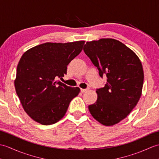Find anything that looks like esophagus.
<instances>
[{
    "instance_id": "obj_1",
    "label": "esophagus",
    "mask_w": 159,
    "mask_h": 159,
    "mask_svg": "<svg viewBox=\"0 0 159 159\" xmlns=\"http://www.w3.org/2000/svg\"><path fill=\"white\" fill-rule=\"evenodd\" d=\"M87 91V89H80V92H81L82 93H84V92H86Z\"/></svg>"
}]
</instances>
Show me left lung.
Segmentation results:
<instances>
[{
  "instance_id": "1",
  "label": "left lung",
  "mask_w": 159,
  "mask_h": 159,
  "mask_svg": "<svg viewBox=\"0 0 159 159\" xmlns=\"http://www.w3.org/2000/svg\"><path fill=\"white\" fill-rule=\"evenodd\" d=\"M83 50L99 71L107 76L104 87L97 89L96 102L89 105L94 119L104 126H113L126 118L141 96L143 70L133 50L114 39L87 42Z\"/></svg>"
}]
</instances>
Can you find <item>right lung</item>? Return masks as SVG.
Here are the masks:
<instances>
[{
  "mask_svg": "<svg viewBox=\"0 0 159 159\" xmlns=\"http://www.w3.org/2000/svg\"><path fill=\"white\" fill-rule=\"evenodd\" d=\"M84 43L85 41L47 42L28 50L20 58L15 89L24 110L37 122H57L79 93V87L56 80L67 74V66L81 52Z\"/></svg>",
  "mask_w": 159,
  "mask_h": 159,
  "instance_id": "1",
  "label": "right lung"
}]
</instances>
